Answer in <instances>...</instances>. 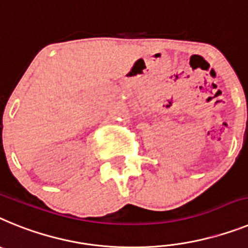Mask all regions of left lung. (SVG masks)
Wrapping results in <instances>:
<instances>
[{
  "mask_svg": "<svg viewBox=\"0 0 248 248\" xmlns=\"http://www.w3.org/2000/svg\"><path fill=\"white\" fill-rule=\"evenodd\" d=\"M247 127H248V121H247ZM246 130H247V128H246Z\"/></svg>",
  "mask_w": 248,
  "mask_h": 248,
  "instance_id": "8db88e82",
  "label": "left lung"
}]
</instances>
